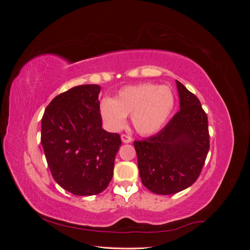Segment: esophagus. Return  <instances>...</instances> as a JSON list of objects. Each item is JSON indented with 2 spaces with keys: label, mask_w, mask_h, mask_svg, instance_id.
Returning <instances> with one entry per match:
<instances>
[{
  "label": "esophagus",
  "mask_w": 250,
  "mask_h": 250,
  "mask_svg": "<svg viewBox=\"0 0 250 250\" xmlns=\"http://www.w3.org/2000/svg\"><path fill=\"white\" fill-rule=\"evenodd\" d=\"M121 139H122V142L123 143H130L131 141H132V138L130 137V135H128V134H122L121 135Z\"/></svg>",
  "instance_id": "1"
}]
</instances>
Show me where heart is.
Returning a JSON list of instances; mask_svg holds the SVG:
<instances>
[{
  "label": "heart",
  "mask_w": 250,
  "mask_h": 250,
  "mask_svg": "<svg viewBox=\"0 0 250 250\" xmlns=\"http://www.w3.org/2000/svg\"><path fill=\"white\" fill-rule=\"evenodd\" d=\"M174 105L175 98L169 87L142 83L120 89L115 100L105 98L100 109L103 120L112 130L121 129L126 116H131L134 129L148 135L161 130L168 122Z\"/></svg>",
  "instance_id": "b5f03b06"
}]
</instances>
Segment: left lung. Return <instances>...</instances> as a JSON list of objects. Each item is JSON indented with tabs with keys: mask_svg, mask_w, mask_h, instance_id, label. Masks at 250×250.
<instances>
[{
	"mask_svg": "<svg viewBox=\"0 0 250 250\" xmlns=\"http://www.w3.org/2000/svg\"><path fill=\"white\" fill-rule=\"evenodd\" d=\"M180 109L163 129L134 141L142 184L158 195L176 194L199 177L209 149L208 116L199 99L176 80Z\"/></svg>",
	"mask_w": 250,
	"mask_h": 250,
	"instance_id": "1",
	"label": "left lung"
}]
</instances>
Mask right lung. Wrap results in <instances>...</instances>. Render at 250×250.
I'll return each instance as SVG.
<instances>
[{
  "label": "right lung",
  "mask_w": 250,
  "mask_h": 250,
  "mask_svg": "<svg viewBox=\"0 0 250 250\" xmlns=\"http://www.w3.org/2000/svg\"><path fill=\"white\" fill-rule=\"evenodd\" d=\"M100 86L84 84L59 94L42 119L41 142L53 178L74 195L103 192L110 183L119 133L102 128Z\"/></svg>",
  "instance_id": "obj_1"
}]
</instances>
